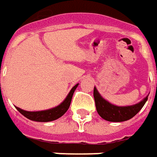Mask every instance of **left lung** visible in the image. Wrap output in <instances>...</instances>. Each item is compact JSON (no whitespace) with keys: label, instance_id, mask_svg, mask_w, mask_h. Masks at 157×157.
I'll return each instance as SVG.
<instances>
[{"label":"left lung","instance_id":"obj_1","mask_svg":"<svg viewBox=\"0 0 157 157\" xmlns=\"http://www.w3.org/2000/svg\"><path fill=\"white\" fill-rule=\"evenodd\" d=\"M148 96L135 105L118 106L105 100L99 94L96 87H94V97L98 113L102 119L112 122H121L134 117L146 103V101L148 100Z\"/></svg>","mask_w":157,"mask_h":157}]
</instances>
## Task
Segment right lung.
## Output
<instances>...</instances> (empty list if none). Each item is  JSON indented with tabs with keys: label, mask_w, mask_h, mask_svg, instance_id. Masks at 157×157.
Returning a JSON list of instances; mask_svg holds the SVG:
<instances>
[{
	"label": "right lung",
	"mask_w": 157,
	"mask_h": 157,
	"mask_svg": "<svg viewBox=\"0 0 157 157\" xmlns=\"http://www.w3.org/2000/svg\"><path fill=\"white\" fill-rule=\"evenodd\" d=\"M78 84L75 85L73 87L71 88V90L70 91L67 97L64 99V100L60 105H58L56 107H53L52 109L44 110V111L29 112L22 110V109L17 107V106H15V107L23 116H25L29 120H31V121H34L48 122V121H55V120L61 117L62 115H63L66 113V111L68 110L70 105H71V99H72V95H73L74 92H75L76 88L78 87Z\"/></svg>",
	"instance_id": "add662e5"
}]
</instances>
